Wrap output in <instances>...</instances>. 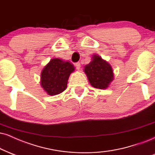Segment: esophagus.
<instances>
[{"instance_id":"34e87169","label":"esophagus","mask_w":155,"mask_h":155,"mask_svg":"<svg viewBox=\"0 0 155 155\" xmlns=\"http://www.w3.org/2000/svg\"><path fill=\"white\" fill-rule=\"evenodd\" d=\"M74 65H75L76 68L78 69V70H80V68H81V63L80 62H77L74 64Z\"/></svg>"}]
</instances>
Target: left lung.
<instances>
[{"label":"left lung","mask_w":155,"mask_h":155,"mask_svg":"<svg viewBox=\"0 0 155 155\" xmlns=\"http://www.w3.org/2000/svg\"><path fill=\"white\" fill-rule=\"evenodd\" d=\"M84 72L91 85L95 88L106 89L114 81L110 64L97 54L93 55L91 62L84 67Z\"/></svg>","instance_id":"1"}]
</instances>
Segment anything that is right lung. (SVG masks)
<instances>
[{"label": "right lung", "instance_id": "1", "mask_svg": "<svg viewBox=\"0 0 155 155\" xmlns=\"http://www.w3.org/2000/svg\"><path fill=\"white\" fill-rule=\"evenodd\" d=\"M73 64L60 59H51L41 72V85L49 95L62 93L68 86L70 74L73 72Z\"/></svg>", "mask_w": 155, "mask_h": 155}]
</instances>
